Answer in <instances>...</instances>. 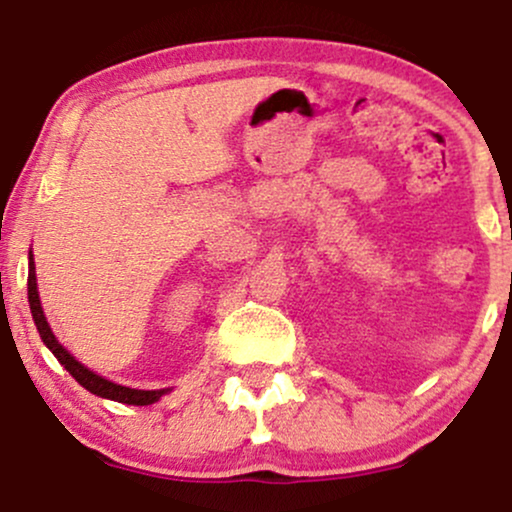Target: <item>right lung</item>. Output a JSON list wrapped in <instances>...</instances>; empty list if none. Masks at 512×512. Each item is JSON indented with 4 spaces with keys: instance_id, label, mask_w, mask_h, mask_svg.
Returning <instances> with one entry per match:
<instances>
[{
    "instance_id": "1",
    "label": "right lung",
    "mask_w": 512,
    "mask_h": 512,
    "mask_svg": "<svg viewBox=\"0 0 512 512\" xmlns=\"http://www.w3.org/2000/svg\"><path fill=\"white\" fill-rule=\"evenodd\" d=\"M28 303H31L33 322H35V327H38L43 344L48 346L52 354H55L57 361H60L62 366L72 373V378L76 380V383H79L81 387H86L88 392H93V395L105 397V399H113V402L137 404V407L154 404L163 395H166V392H170V387H166V390H134V387L117 385V383H113V380H105L103 375L88 370L84 363L76 361V358L69 354L67 349H64V346L60 344V339L52 334L48 320H45L43 305H40V296H38V284H35V264H33L31 252H28Z\"/></svg>"
}]
</instances>
